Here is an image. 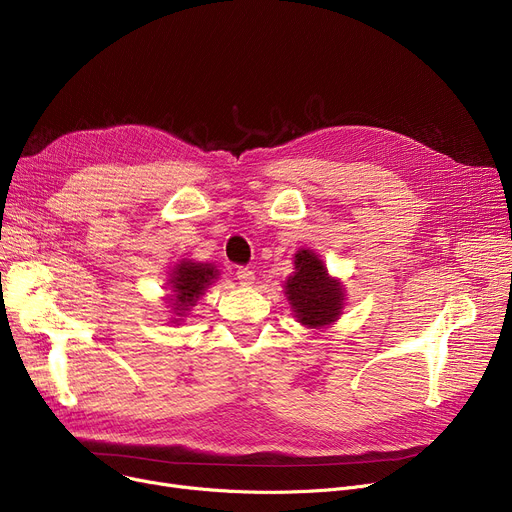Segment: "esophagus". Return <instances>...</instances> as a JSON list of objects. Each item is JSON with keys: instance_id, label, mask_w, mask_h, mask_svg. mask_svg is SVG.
I'll use <instances>...</instances> for the list:
<instances>
[{"instance_id": "34e87169", "label": "esophagus", "mask_w": 512, "mask_h": 512, "mask_svg": "<svg viewBox=\"0 0 512 512\" xmlns=\"http://www.w3.org/2000/svg\"><path fill=\"white\" fill-rule=\"evenodd\" d=\"M236 278H238V282H240L242 286H251V284H253V280H255V274H253L251 267H247V265H240L238 270H236Z\"/></svg>"}]
</instances>
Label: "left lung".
Returning a JSON list of instances; mask_svg holds the SVG:
<instances>
[{
	"instance_id": "8db88e82",
	"label": "left lung",
	"mask_w": 512,
	"mask_h": 512,
	"mask_svg": "<svg viewBox=\"0 0 512 512\" xmlns=\"http://www.w3.org/2000/svg\"><path fill=\"white\" fill-rule=\"evenodd\" d=\"M294 274L286 280L288 301L303 326L321 328L338 319L342 311V288L326 272L324 263L311 251L294 255Z\"/></svg>"
}]
</instances>
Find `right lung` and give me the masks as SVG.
Instances as JSON below:
<instances>
[{
	"label": "right lung",
	"instance_id": "1",
	"mask_svg": "<svg viewBox=\"0 0 512 512\" xmlns=\"http://www.w3.org/2000/svg\"><path fill=\"white\" fill-rule=\"evenodd\" d=\"M215 276H218V270H213V265L209 263L182 261L180 265H176L170 280L174 292L170 305L174 307V311H180L176 315H182L184 311H188V307H193Z\"/></svg>",
	"mask_w": 512,
	"mask_h": 512
}]
</instances>
